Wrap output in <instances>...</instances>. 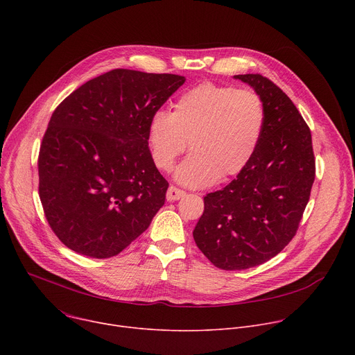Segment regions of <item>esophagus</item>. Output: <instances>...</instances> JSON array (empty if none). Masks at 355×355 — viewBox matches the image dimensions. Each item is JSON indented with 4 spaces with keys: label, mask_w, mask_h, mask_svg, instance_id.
<instances>
[{
    "label": "esophagus",
    "mask_w": 355,
    "mask_h": 355,
    "mask_svg": "<svg viewBox=\"0 0 355 355\" xmlns=\"http://www.w3.org/2000/svg\"><path fill=\"white\" fill-rule=\"evenodd\" d=\"M184 195H185L184 191H181V189H178V188H175V187L171 185V187L168 188L166 196H167V200H168V202H174V200L181 199Z\"/></svg>",
    "instance_id": "esophagus-1"
}]
</instances>
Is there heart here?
Wrapping results in <instances>:
<instances>
[{"label":"heart","instance_id":"heart-1","mask_svg":"<svg viewBox=\"0 0 355 355\" xmlns=\"http://www.w3.org/2000/svg\"><path fill=\"white\" fill-rule=\"evenodd\" d=\"M266 123V105L257 92L202 83L177 98L171 114L157 111L150 116L146 143L155 166L171 171L188 141L191 155L175 170V181L205 188L245 168Z\"/></svg>","mask_w":355,"mask_h":355}]
</instances>
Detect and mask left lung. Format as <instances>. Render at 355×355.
<instances>
[{"label": "left lung", "mask_w": 355, "mask_h": 355, "mask_svg": "<svg viewBox=\"0 0 355 355\" xmlns=\"http://www.w3.org/2000/svg\"><path fill=\"white\" fill-rule=\"evenodd\" d=\"M257 92L267 111L257 151L225 188L204 198L193 240L220 270H247L292 240L315 181L311 129L289 96L260 74L234 76Z\"/></svg>", "instance_id": "obj_1"}]
</instances>
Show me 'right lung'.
Here are the masks:
<instances>
[{
  "label": "right lung",
  "mask_w": 355,
  "mask_h": 355,
  "mask_svg": "<svg viewBox=\"0 0 355 355\" xmlns=\"http://www.w3.org/2000/svg\"><path fill=\"white\" fill-rule=\"evenodd\" d=\"M184 83L177 74L116 69L56 108L39 151V196L50 227L70 250L114 257L164 205L168 182L151 162L146 132Z\"/></svg>",
  "instance_id": "obj_1"
}]
</instances>
